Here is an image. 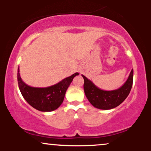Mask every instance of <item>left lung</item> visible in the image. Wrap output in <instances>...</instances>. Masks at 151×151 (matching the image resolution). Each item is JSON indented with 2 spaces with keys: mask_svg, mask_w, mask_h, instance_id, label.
Here are the masks:
<instances>
[{
  "mask_svg": "<svg viewBox=\"0 0 151 151\" xmlns=\"http://www.w3.org/2000/svg\"><path fill=\"white\" fill-rule=\"evenodd\" d=\"M81 76L84 80V93L91 105L95 108L108 110L120 105L129 96L133 84V70L131 71L124 85L118 89L111 91H105L99 89L85 76Z\"/></svg>",
  "mask_w": 151,
  "mask_h": 151,
  "instance_id": "8db88e82",
  "label": "left lung"
}]
</instances>
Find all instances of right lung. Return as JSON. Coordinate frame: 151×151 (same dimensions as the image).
<instances>
[{"label": "right lung", "mask_w": 151, "mask_h": 151, "mask_svg": "<svg viewBox=\"0 0 151 151\" xmlns=\"http://www.w3.org/2000/svg\"><path fill=\"white\" fill-rule=\"evenodd\" d=\"M77 75H79V73L76 72L70 77L62 79L58 84L48 87H32L26 84L22 80L18 67V86L23 98L31 106L40 111H52L59 108L62 104L66 91L74 77Z\"/></svg>", "instance_id": "1"}]
</instances>
